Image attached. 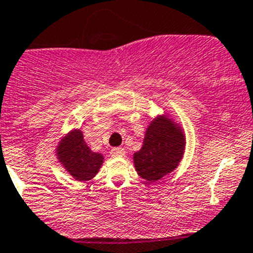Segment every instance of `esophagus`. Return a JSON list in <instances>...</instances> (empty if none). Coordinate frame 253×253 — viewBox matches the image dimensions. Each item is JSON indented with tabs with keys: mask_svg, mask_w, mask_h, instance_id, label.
<instances>
[{
	"mask_svg": "<svg viewBox=\"0 0 253 253\" xmlns=\"http://www.w3.org/2000/svg\"><path fill=\"white\" fill-rule=\"evenodd\" d=\"M125 154H126V151L122 147H113L111 150V155L113 158H122V156H125Z\"/></svg>",
	"mask_w": 253,
	"mask_h": 253,
	"instance_id": "obj_1",
	"label": "esophagus"
}]
</instances>
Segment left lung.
<instances>
[{
	"label": "left lung",
	"mask_w": 253,
	"mask_h": 253,
	"mask_svg": "<svg viewBox=\"0 0 253 253\" xmlns=\"http://www.w3.org/2000/svg\"><path fill=\"white\" fill-rule=\"evenodd\" d=\"M185 136L170 118L160 116L147 127L141 150L133 154L136 171L149 183L171 172L183 159Z\"/></svg>",
	"instance_id": "8db88e82"
}]
</instances>
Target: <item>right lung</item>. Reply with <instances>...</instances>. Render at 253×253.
<instances>
[{"mask_svg": "<svg viewBox=\"0 0 253 253\" xmlns=\"http://www.w3.org/2000/svg\"><path fill=\"white\" fill-rule=\"evenodd\" d=\"M56 155L65 170L78 181L90 180L103 164V156L87 146L81 129H74L60 141Z\"/></svg>", "mask_w": 253, "mask_h": 253, "instance_id": "obj_1", "label": "right lung"}]
</instances>
